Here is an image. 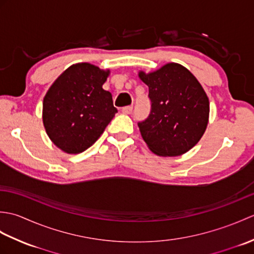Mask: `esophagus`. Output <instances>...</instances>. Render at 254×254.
I'll return each mask as SVG.
<instances>
[{
    "instance_id": "34e87169",
    "label": "esophagus",
    "mask_w": 254,
    "mask_h": 254,
    "mask_svg": "<svg viewBox=\"0 0 254 254\" xmlns=\"http://www.w3.org/2000/svg\"><path fill=\"white\" fill-rule=\"evenodd\" d=\"M132 109L133 108L131 106H127V107H123L121 111H122V113H124V115H130V113L132 112Z\"/></svg>"
}]
</instances>
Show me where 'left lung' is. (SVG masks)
Masks as SVG:
<instances>
[{
  "mask_svg": "<svg viewBox=\"0 0 254 254\" xmlns=\"http://www.w3.org/2000/svg\"><path fill=\"white\" fill-rule=\"evenodd\" d=\"M138 76L148 86L152 105L149 116L137 123L145 143L165 157L187 153L201 139L208 122L209 101L201 84L178 63Z\"/></svg>",
  "mask_w": 254,
  "mask_h": 254,
  "instance_id": "left-lung-1",
  "label": "left lung"
}]
</instances>
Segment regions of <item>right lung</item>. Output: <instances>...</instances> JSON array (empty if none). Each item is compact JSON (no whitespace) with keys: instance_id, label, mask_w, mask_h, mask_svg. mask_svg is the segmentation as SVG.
Wrapping results in <instances>:
<instances>
[{"instance_id":"add662e5","label":"right lung","mask_w":254,"mask_h":254,"mask_svg":"<svg viewBox=\"0 0 254 254\" xmlns=\"http://www.w3.org/2000/svg\"><path fill=\"white\" fill-rule=\"evenodd\" d=\"M89 63L66 68L51 85L42 104V120L53 144L67 154L89 148L118 112L102 88L109 75Z\"/></svg>"}]
</instances>
